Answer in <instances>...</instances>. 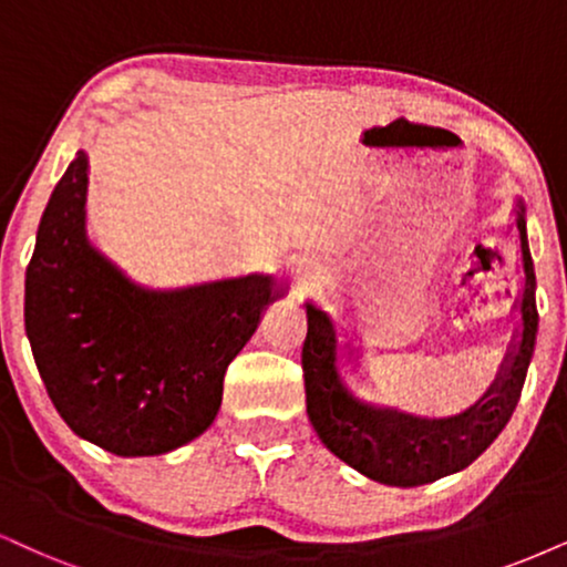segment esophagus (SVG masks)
Returning <instances> with one entry per match:
<instances>
[{
	"instance_id": "obj_1",
	"label": "esophagus",
	"mask_w": 567,
	"mask_h": 567,
	"mask_svg": "<svg viewBox=\"0 0 567 567\" xmlns=\"http://www.w3.org/2000/svg\"><path fill=\"white\" fill-rule=\"evenodd\" d=\"M318 278H323V268H320V265H305L302 281L310 284V281H318Z\"/></svg>"
}]
</instances>
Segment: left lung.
Here are the masks:
<instances>
[{
  "mask_svg": "<svg viewBox=\"0 0 567 567\" xmlns=\"http://www.w3.org/2000/svg\"><path fill=\"white\" fill-rule=\"evenodd\" d=\"M523 270L526 286L520 297L523 337L505 373L484 404L446 421H423L394 410L368 408L341 386L333 349L337 337L326 312L307 305V337L302 344V373L307 415L312 429L337 457L362 476L389 486H421L463 471L481 457L518 408L528 362L534 358L536 328V276L526 241V218L518 213Z\"/></svg>",
  "mask_w": 567,
  "mask_h": 567,
  "instance_id": "obj_1",
  "label": "left lung"
}]
</instances>
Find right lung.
I'll return each instance as SVG.
<instances>
[{
	"mask_svg": "<svg viewBox=\"0 0 567 567\" xmlns=\"http://www.w3.org/2000/svg\"><path fill=\"white\" fill-rule=\"evenodd\" d=\"M89 157L68 165L25 270V333L70 429L121 457L163 454L218 415L223 379L270 302L249 276L155 295L128 284L83 230Z\"/></svg>",
	"mask_w": 567,
	"mask_h": 567,
	"instance_id": "obj_1",
	"label": "right lung"
}]
</instances>
